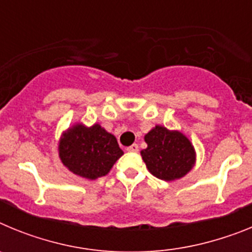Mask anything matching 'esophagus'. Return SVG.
<instances>
[{"mask_svg":"<svg viewBox=\"0 0 252 252\" xmlns=\"http://www.w3.org/2000/svg\"><path fill=\"white\" fill-rule=\"evenodd\" d=\"M126 150H127L128 153H137V151H139V146H137V144H132V145L128 146Z\"/></svg>","mask_w":252,"mask_h":252,"instance_id":"34e87169","label":"esophagus"}]
</instances>
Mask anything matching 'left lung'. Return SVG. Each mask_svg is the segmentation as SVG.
Segmentation results:
<instances>
[{
    "mask_svg": "<svg viewBox=\"0 0 252 252\" xmlns=\"http://www.w3.org/2000/svg\"><path fill=\"white\" fill-rule=\"evenodd\" d=\"M145 142L148 148L141 150V157L154 177L166 182L180 179L194 166V148L179 131L157 125L145 135Z\"/></svg>",
    "mask_w": 252,
    "mask_h": 252,
    "instance_id": "obj_1",
    "label": "left lung"
}]
</instances>
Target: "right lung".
<instances>
[{
  "mask_svg": "<svg viewBox=\"0 0 252 252\" xmlns=\"http://www.w3.org/2000/svg\"><path fill=\"white\" fill-rule=\"evenodd\" d=\"M124 151L112 133L99 124L87 127L75 124L62 135L59 158L69 170L86 179H97L108 174Z\"/></svg>",
  "mask_w": 252,
  "mask_h": 252,
  "instance_id": "obj_1",
  "label": "right lung"
}]
</instances>
